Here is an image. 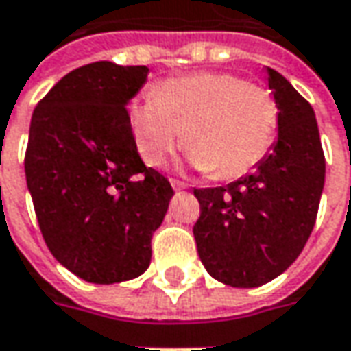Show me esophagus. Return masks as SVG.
I'll return each instance as SVG.
<instances>
[{
	"label": "esophagus",
	"instance_id": "esophagus-1",
	"mask_svg": "<svg viewBox=\"0 0 351 351\" xmlns=\"http://www.w3.org/2000/svg\"><path fill=\"white\" fill-rule=\"evenodd\" d=\"M169 183H171V187L176 189V191H182V189H185L187 185L183 182H180V180H169Z\"/></svg>",
	"mask_w": 351,
	"mask_h": 351
}]
</instances>
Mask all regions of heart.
Instances as JSON below:
<instances>
[{"mask_svg": "<svg viewBox=\"0 0 351 351\" xmlns=\"http://www.w3.org/2000/svg\"><path fill=\"white\" fill-rule=\"evenodd\" d=\"M136 148L162 166L180 144L189 164L217 180H238L263 162L279 132V103L269 89L234 74L171 77L128 111Z\"/></svg>", "mask_w": 351, "mask_h": 351, "instance_id": "heart-1", "label": "heart"}]
</instances>
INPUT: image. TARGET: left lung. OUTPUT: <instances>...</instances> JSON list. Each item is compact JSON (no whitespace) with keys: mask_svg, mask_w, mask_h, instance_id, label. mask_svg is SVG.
<instances>
[{"mask_svg":"<svg viewBox=\"0 0 351 351\" xmlns=\"http://www.w3.org/2000/svg\"><path fill=\"white\" fill-rule=\"evenodd\" d=\"M279 103V132L254 173L223 187L193 189L201 215L193 226L199 258L230 287H260L303 252L317 223L326 162L311 103L267 68Z\"/></svg>","mask_w":351,"mask_h":351,"instance_id":"8db88e82","label":"left lung"}]
</instances>
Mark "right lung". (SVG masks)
Instances as JSON below:
<instances>
[{
	"mask_svg": "<svg viewBox=\"0 0 351 351\" xmlns=\"http://www.w3.org/2000/svg\"><path fill=\"white\" fill-rule=\"evenodd\" d=\"M146 66L93 62L66 74L34 107L27 187L48 250L72 274L111 285L150 265L154 230L173 189L146 168L127 103Z\"/></svg>",
	"mask_w": 351,
	"mask_h": 351,
	"instance_id": "add662e5",
	"label": "right lung"
}]
</instances>
